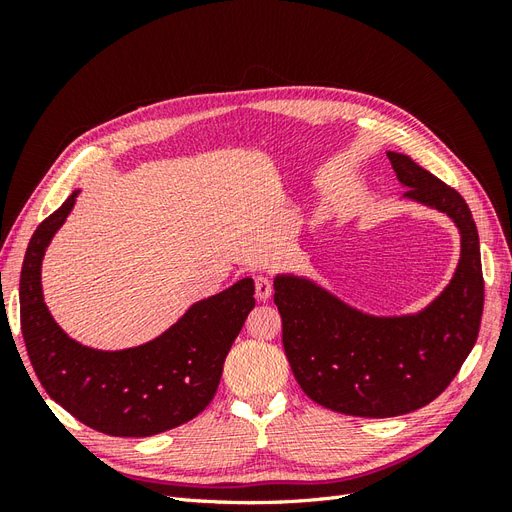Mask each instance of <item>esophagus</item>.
I'll return each instance as SVG.
<instances>
[{"label": "esophagus", "mask_w": 512, "mask_h": 512, "mask_svg": "<svg viewBox=\"0 0 512 512\" xmlns=\"http://www.w3.org/2000/svg\"><path fill=\"white\" fill-rule=\"evenodd\" d=\"M256 297L260 301H267L273 294V280L267 275H256Z\"/></svg>", "instance_id": "obj_1"}]
</instances>
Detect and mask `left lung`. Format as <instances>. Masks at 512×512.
Returning <instances> with one entry per match:
<instances>
[{
  "label": "left lung",
  "instance_id": "left-lung-1",
  "mask_svg": "<svg viewBox=\"0 0 512 512\" xmlns=\"http://www.w3.org/2000/svg\"><path fill=\"white\" fill-rule=\"evenodd\" d=\"M404 198L446 213L461 237L453 280L425 309L365 314L301 275H277L273 301L282 342L303 393L333 412L365 418L408 414L436 399L476 344L485 282L478 230L457 190L410 156L386 151Z\"/></svg>",
  "mask_w": 512,
  "mask_h": 512
}]
</instances>
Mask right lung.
<instances>
[{
	"label": "right lung",
	"instance_id": "obj_1",
	"mask_svg": "<svg viewBox=\"0 0 512 512\" xmlns=\"http://www.w3.org/2000/svg\"><path fill=\"white\" fill-rule=\"evenodd\" d=\"M76 196L79 190L36 228L21 269V331L40 384L61 408L106 436L147 438L192 421L218 391L226 354L256 305L254 280L243 277L194 303L143 346L108 352L74 342L44 303L40 269Z\"/></svg>",
	"mask_w": 512,
	"mask_h": 512
}]
</instances>
